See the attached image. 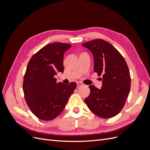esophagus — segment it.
I'll list each match as a JSON object with an SVG mask.
<instances>
[{
  "label": "esophagus",
  "mask_w": 150,
  "mask_h": 150,
  "mask_svg": "<svg viewBox=\"0 0 150 150\" xmlns=\"http://www.w3.org/2000/svg\"><path fill=\"white\" fill-rule=\"evenodd\" d=\"M83 85V84L81 83V82H79H79H77V86H78V87H80V86H82Z\"/></svg>",
  "instance_id": "34e87169"
}]
</instances>
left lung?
I'll use <instances>...</instances> for the list:
<instances>
[{
  "mask_svg": "<svg viewBox=\"0 0 150 150\" xmlns=\"http://www.w3.org/2000/svg\"><path fill=\"white\" fill-rule=\"evenodd\" d=\"M82 45L93 54L94 72L99 76H103L101 89L89 86L90 94L84 101L98 116L114 117L123 108L130 91L128 65L120 52L103 39H97Z\"/></svg>",
  "mask_w": 150,
  "mask_h": 150,
  "instance_id": "8db88e82",
  "label": "left lung"
}]
</instances>
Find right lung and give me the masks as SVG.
Wrapping results in <instances>:
<instances>
[{"instance_id":"1","label":"right lung","mask_w":150,"mask_h":150,"mask_svg":"<svg viewBox=\"0 0 150 150\" xmlns=\"http://www.w3.org/2000/svg\"><path fill=\"white\" fill-rule=\"evenodd\" d=\"M71 47L69 44H49L32 56L23 81L25 100L32 112L39 119L50 121L64 110L76 83H57L54 78L63 72L64 54Z\"/></svg>"}]
</instances>
